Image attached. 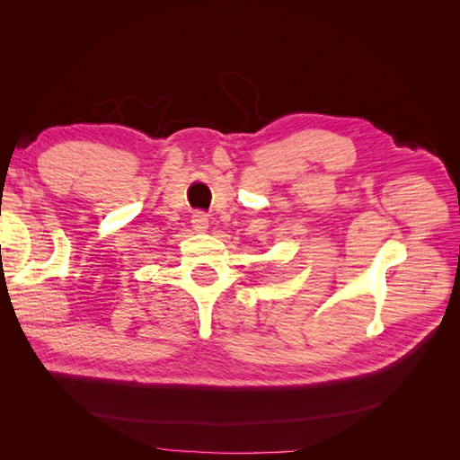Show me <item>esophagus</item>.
Returning a JSON list of instances; mask_svg holds the SVG:
<instances>
[{
    "mask_svg": "<svg viewBox=\"0 0 460 460\" xmlns=\"http://www.w3.org/2000/svg\"><path fill=\"white\" fill-rule=\"evenodd\" d=\"M191 226L196 232H205L208 228V215L203 211H196L191 215Z\"/></svg>",
    "mask_w": 460,
    "mask_h": 460,
    "instance_id": "obj_1",
    "label": "esophagus"
}]
</instances>
